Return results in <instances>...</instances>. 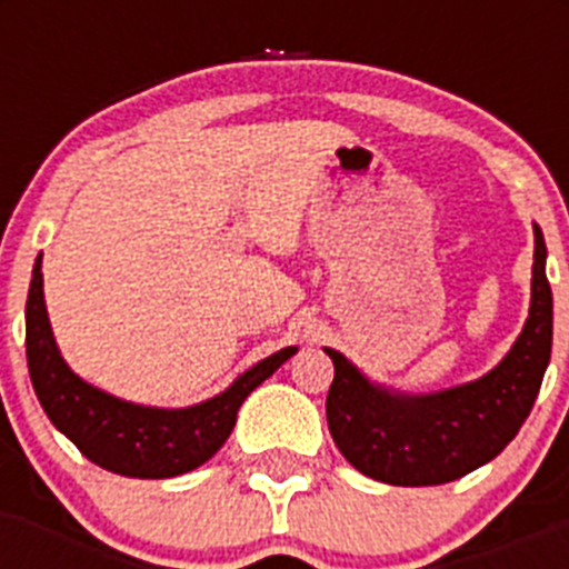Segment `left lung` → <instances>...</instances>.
I'll return each instance as SVG.
<instances>
[{
  "mask_svg": "<svg viewBox=\"0 0 569 569\" xmlns=\"http://www.w3.org/2000/svg\"><path fill=\"white\" fill-rule=\"evenodd\" d=\"M545 236L536 224L530 316L510 353L479 381L430 396L376 387L336 350L328 427L359 472L396 487L456 481L505 450L530 416L552 347V293Z\"/></svg>",
  "mask_w": 569,
  "mask_h": 569,
  "instance_id": "obj_1",
  "label": "left lung"
}]
</instances>
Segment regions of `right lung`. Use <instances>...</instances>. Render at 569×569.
Segmentation results:
<instances>
[{"instance_id": "1", "label": "right lung", "mask_w": 569, "mask_h": 569, "mask_svg": "<svg viewBox=\"0 0 569 569\" xmlns=\"http://www.w3.org/2000/svg\"><path fill=\"white\" fill-rule=\"evenodd\" d=\"M24 353L37 399L57 430H62L93 465L130 479H170L196 470L228 441L241 401L279 370L296 347L268 356L216 399L184 410H159L102 393L79 379L50 333L42 293V256L24 308Z\"/></svg>"}]
</instances>
